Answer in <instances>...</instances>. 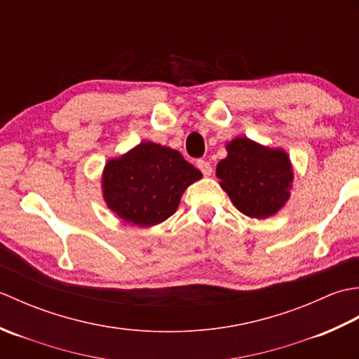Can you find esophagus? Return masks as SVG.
Instances as JSON below:
<instances>
[{
  "mask_svg": "<svg viewBox=\"0 0 359 359\" xmlns=\"http://www.w3.org/2000/svg\"><path fill=\"white\" fill-rule=\"evenodd\" d=\"M197 168H199V170L203 172V175H207V177H210L212 174V168L207 160H197Z\"/></svg>",
  "mask_w": 359,
  "mask_h": 359,
  "instance_id": "1",
  "label": "esophagus"
}]
</instances>
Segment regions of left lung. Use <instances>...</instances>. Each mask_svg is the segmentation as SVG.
Listing matches in <instances>:
<instances>
[{
    "label": "left lung",
    "mask_w": 359,
    "mask_h": 359,
    "mask_svg": "<svg viewBox=\"0 0 359 359\" xmlns=\"http://www.w3.org/2000/svg\"><path fill=\"white\" fill-rule=\"evenodd\" d=\"M226 157L216 168L219 185L242 215L274 216L285 207L293 188V165L285 149L270 148L247 137L225 144Z\"/></svg>",
    "instance_id": "8db88e82"
}]
</instances>
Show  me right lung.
<instances>
[{
    "mask_svg": "<svg viewBox=\"0 0 359 359\" xmlns=\"http://www.w3.org/2000/svg\"><path fill=\"white\" fill-rule=\"evenodd\" d=\"M202 172L170 147L140 142L112 157L102 172L106 207L129 225L154 226L172 216L182 194Z\"/></svg>",
    "mask_w": 359,
    "mask_h": 359,
    "instance_id": "add662e5",
    "label": "right lung"
}]
</instances>
